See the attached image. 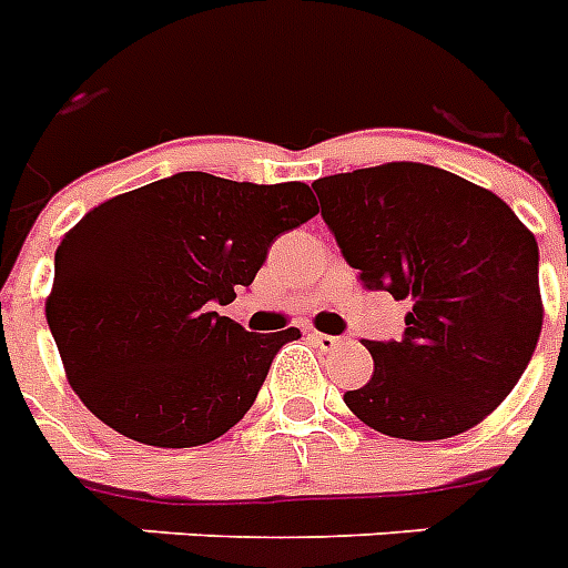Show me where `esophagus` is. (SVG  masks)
<instances>
[{
	"label": "esophagus",
	"mask_w": 568,
	"mask_h": 568,
	"mask_svg": "<svg viewBox=\"0 0 568 568\" xmlns=\"http://www.w3.org/2000/svg\"><path fill=\"white\" fill-rule=\"evenodd\" d=\"M312 341H315L317 347L324 349H338L341 347V338H335V335H326V332H312Z\"/></svg>",
	"instance_id": "esophagus-1"
}]
</instances>
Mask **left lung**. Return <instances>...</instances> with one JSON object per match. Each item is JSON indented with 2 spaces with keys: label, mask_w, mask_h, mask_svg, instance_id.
Segmentation results:
<instances>
[{
  "label": "left lung",
  "mask_w": 568,
  "mask_h": 568,
  "mask_svg": "<svg viewBox=\"0 0 568 568\" xmlns=\"http://www.w3.org/2000/svg\"><path fill=\"white\" fill-rule=\"evenodd\" d=\"M364 288L412 300L399 341H364L371 382L344 403L403 440L478 426L514 390L542 329L537 239L499 195L423 163L315 180Z\"/></svg>",
  "instance_id": "left-lung-1"
}]
</instances>
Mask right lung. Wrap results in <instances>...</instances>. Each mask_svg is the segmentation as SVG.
<instances>
[{
  "label": "right lung",
  "mask_w": 568,
  "mask_h": 568,
  "mask_svg": "<svg viewBox=\"0 0 568 568\" xmlns=\"http://www.w3.org/2000/svg\"><path fill=\"white\" fill-rule=\"evenodd\" d=\"M306 183L180 172L110 197L54 253L45 321L81 403L145 446L210 444L251 412L300 329L256 335L215 308L251 285L274 239L306 224Z\"/></svg>",
  "instance_id": "right-lung-1"
}]
</instances>
